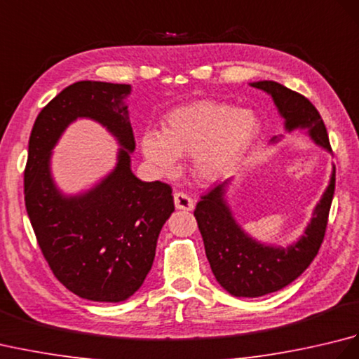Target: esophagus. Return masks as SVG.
Listing matches in <instances>:
<instances>
[{
	"mask_svg": "<svg viewBox=\"0 0 359 359\" xmlns=\"http://www.w3.org/2000/svg\"><path fill=\"white\" fill-rule=\"evenodd\" d=\"M174 205L177 210H185V211H191L194 208L193 199L184 191L174 193Z\"/></svg>",
	"mask_w": 359,
	"mask_h": 359,
	"instance_id": "esophagus-1",
	"label": "esophagus"
}]
</instances>
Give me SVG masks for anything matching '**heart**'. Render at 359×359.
<instances>
[{
    "mask_svg": "<svg viewBox=\"0 0 359 359\" xmlns=\"http://www.w3.org/2000/svg\"><path fill=\"white\" fill-rule=\"evenodd\" d=\"M253 111L202 100L184 104L163 118V133H144L140 148L160 172L170 174L179 156L193 154L194 172L215 182L234 172L261 134Z\"/></svg>",
    "mask_w": 359,
    "mask_h": 359,
    "instance_id": "1",
    "label": "heart"
}]
</instances>
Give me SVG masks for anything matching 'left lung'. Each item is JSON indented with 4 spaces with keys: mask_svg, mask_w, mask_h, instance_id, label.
<instances>
[{
    "mask_svg": "<svg viewBox=\"0 0 359 359\" xmlns=\"http://www.w3.org/2000/svg\"><path fill=\"white\" fill-rule=\"evenodd\" d=\"M251 86L271 95L288 133L307 129L311 140L332 151L324 121L309 98L270 80L251 83ZM276 140L278 137L271 139ZM228 184L230 180L211 188L194 210L211 270L233 296L257 297L278 292L299 278L321 248L334 193V170L302 238L287 248L264 245L242 230L225 202Z\"/></svg>",
    "mask_w": 359,
    "mask_h": 359,
    "instance_id": "1",
    "label": "left lung"
}]
</instances>
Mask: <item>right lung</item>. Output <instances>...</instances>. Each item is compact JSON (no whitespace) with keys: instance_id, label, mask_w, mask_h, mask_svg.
<instances>
[{"instance_id":"right-lung-1","label":"right lung","mask_w":359,"mask_h":359,"mask_svg":"<svg viewBox=\"0 0 359 359\" xmlns=\"http://www.w3.org/2000/svg\"><path fill=\"white\" fill-rule=\"evenodd\" d=\"M129 93V85L74 83L38 114L29 139L25 202L38 245L67 290L97 302L125 301L140 288L174 211L170 185L142 182L131 171L135 140L123 103ZM79 116L102 123L122 148L118 166L100 184L67 198L51 180L50 151Z\"/></svg>"}]
</instances>
